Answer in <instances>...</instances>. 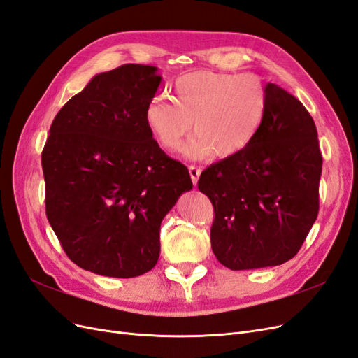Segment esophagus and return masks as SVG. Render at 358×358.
<instances>
[{
    "label": "esophagus",
    "instance_id": "34e87169",
    "mask_svg": "<svg viewBox=\"0 0 358 358\" xmlns=\"http://www.w3.org/2000/svg\"><path fill=\"white\" fill-rule=\"evenodd\" d=\"M188 170H189V176H191L192 183H194V185H197L199 178H200V173H201V169H200V167H196V166H189Z\"/></svg>",
    "mask_w": 358,
    "mask_h": 358
}]
</instances>
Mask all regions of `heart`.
Masks as SVG:
<instances>
[{"instance_id":"1","label":"heart","mask_w":358,"mask_h":358,"mask_svg":"<svg viewBox=\"0 0 358 358\" xmlns=\"http://www.w3.org/2000/svg\"><path fill=\"white\" fill-rule=\"evenodd\" d=\"M173 99L157 95L146 106L145 122L157 142L175 150L196 129L182 152L191 159L218 154L234 157L251 145L262 129L268 92L254 74L194 71L173 85Z\"/></svg>"}]
</instances>
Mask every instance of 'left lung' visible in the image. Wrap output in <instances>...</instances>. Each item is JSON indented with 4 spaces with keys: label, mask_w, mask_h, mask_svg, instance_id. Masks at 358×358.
<instances>
[{
    "label": "left lung",
    "mask_w": 358,
    "mask_h": 358,
    "mask_svg": "<svg viewBox=\"0 0 358 358\" xmlns=\"http://www.w3.org/2000/svg\"><path fill=\"white\" fill-rule=\"evenodd\" d=\"M266 90L268 110L254 142L199 179L215 209L212 251L231 270L288 262L320 209L322 157L315 122L294 95L275 83Z\"/></svg>",
    "instance_id": "8db88e82"
}]
</instances>
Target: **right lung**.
<instances>
[{
    "label": "right lung",
    "mask_w": 358,
    "mask_h": 358,
    "mask_svg": "<svg viewBox=\"0 0 358 358\" xmlns=\"http://www.w3.org/2000/svg\"><path fill=\"white\" fill-rule=\"evenodd\" d=\"M158 69L95 74L53 119L41 154L46 215L64 251L88 272L134 278L154 268L159 227L188 169L162 152L145 122Z\"/></svg>",
    "instance_id": "1"
}]
</instances>
